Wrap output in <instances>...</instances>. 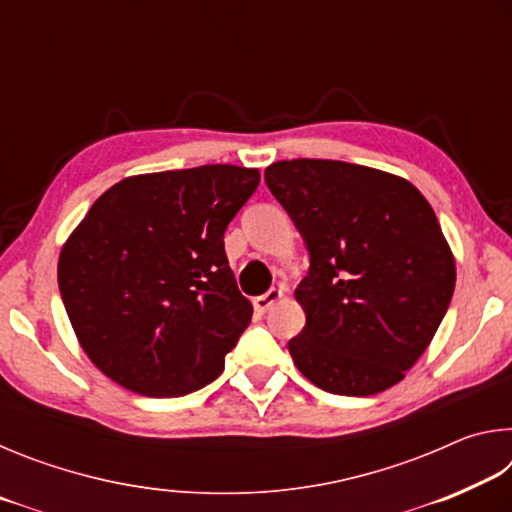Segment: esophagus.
<instances>
[{"label":"esophagus","instance_id":"1","mask_svg":"<svg viewBox=\"0 0 512 512\" xmlns=\"http://www.w3.org/2000/svg\"><path fill=\"white\" fill-rule=\"evenodd\" d=\"M282 296H284V289L282 287H273V289H268L264 296H257L253 300V305H255V309L259 311V314H266V311L271 309Z\"/></svg>","mask_w":512,"mask_h":512}]
</instances>
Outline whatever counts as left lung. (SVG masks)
Returning a JSON list of instances; mask_svg holds the SVG:
<instances>
[{
	"instance_id": "8db88e82",
	"label": "left lung",
	"mask_w": 512,
	"mask_h": 512,
	"mask_svg": "<svg viewBox=\"0 0 512 512\" xmlns=\"http://www.w3.org/2000/svg\"><path fill=\"white\" fill-rule=\"evenodd\" d=\"M264 180L296 223L309 273L307 323L289 341L298 370L334 395H375L404 379L454 296L456 264L409 180L339 160H280Z\"/></svg>"
}]
</instances>
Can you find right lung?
<instances>
[{
	"label": "right lung",
	"mask_w": 512,
	"mask_h": 512,
	"mask_svg": "<svg viewBox=\"0 0 512 512\" xmlns=\"http://www.w3.org/2000/svg\"><path fill=\"white\" fill-rule=\"evenodd\" d=\"M257 185V169L205 164L124 178L94 201L60 250L58 289L103 375L146 397L221 375L253 316L223 235Z\"/></svg>",
	"instance_id": "1"
}]
</instances>
